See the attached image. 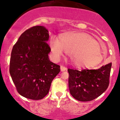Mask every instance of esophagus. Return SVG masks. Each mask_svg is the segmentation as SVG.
Wrapping results in <instances>:
<instances>
[{
	"label": "esophagus",
	"instance_id": "34e87169",
	"mask_svg": "<svg viewBox=\"0 0 120 120\" xmlns=\"http://www.w3.org/2000/svg\"><path fill=\"white\" fill-rule=\"evenodd\" d=\"M60 70H61V72H63V71H67V68L61 65V67H60Z\"/></svg>",
	"mask_w": 120,
	"mask_h": 120
}]
</instances>
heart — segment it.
Masks as SVG:
<instances>
[{"mask_svg": "<svg viewBox=\"0 0 120 120\" xmlns=\"http://www.w3.org/2000/svg\"><path fill=\"white\" fill-rule=\"evenodd\" d=\"M50 44L55 56L59 57L64 51L78 67L93 68L103 60L99 44L86 33H65L60 36L59 40L52 37Z\"/></svg>", "mask_w": 120, "mask_h": 120, "instance_id": "1", "label": "heart"}]
</instances>
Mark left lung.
<instances>
[{"label":"left lung","instance_id":"8db88e82","mask_svg":"<svg viewBox=\"0 0 120 120\" xmlns=\"http://www.w3.org/2000/svg\"><path fill=\"white\" fill-rule=\"evenodd\" d=\"M112 63L97 70L68 69L70 94L79 101H90L103 94L109 85Z\"/></svg>","mask_w":120,"mask_h":120}]
</instances>
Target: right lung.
I'll list each match as a JSON object with an SVG mask.
<instances>
[{"mask_svg": "<svg viewBox=\"0 0 120 120\" xmlns=\"http://www.w3.org/2000/svg\"><path fill=\"white\" fill-rule=\"evenodd\" d=\"M49 35L45 27H31L21 35L12 48L10 74L18 93L33 100L44 98L60 66L50 61Z\"/></svg>", "mask_w": 120, "mask_h": 120, "instance_id": "obj_1", "label": "right lung"}]
</instances>
